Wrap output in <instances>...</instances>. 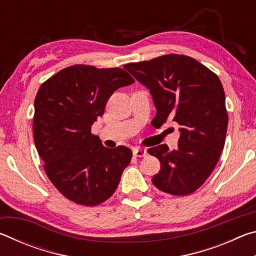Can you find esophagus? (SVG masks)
Instances as JSON below:
<instances>
[{
  "label": "esophagus",
  "mask_w": 256,
  "mask_h": 256,
  "mask_svg": "<svg viewBox=\"0 0 256 256\" xmlns=\"http://www.w3.org/2000/svg\"><path fill=\"white\" fill-rule=\"evenodd\" d=\"M146 154H148L146 150L142 148H134L133 150V154L136 156V157H146Z\"/></svg>",
  "instance_id": "obj_1"
}]
</instances>
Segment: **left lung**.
Listing matches in <instances>:
<instances>
[{"label": "left lung", "instance_id": "left-lung-1", "mask_svg": "<svg viewBox=\"0 0 256 256\" xmlns=\"http://www.w3.org/2000/svg\"><path fill=\"white\" fill-rule=\"evenodd\" d=\"M124 68L150 90L157 108L156 123L162 126L172 118L180 125L176 150L167 144L148 149L160 162L154 185L172 196L196 192L214 172L226 140L228 114L222 81L186 55L167 54Z\"/></svg>", "mask_w": 256, "mask_h": 256}]
</instances>
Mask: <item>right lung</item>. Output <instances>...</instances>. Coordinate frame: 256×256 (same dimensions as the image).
Masks as SVG:
<instances>
[{"label": "right lung", "mask_w": 256, "mask_h": 256, "mask_svg": "<svg viewBox=\"0 0 256 256\" xmlns=\"http://www.w3.org/2000/svg\"><path fill=\"white\" fill-rule=\"evenodd\" d=\"M133 78L120 68L76 64L42 84L34 98V141L47 177L60 193L81 206L108 200L120 184L132 151L105 148L92 133L108 99Z\"/></svg>", "instance_id": "obj_1"}]
</instances>
